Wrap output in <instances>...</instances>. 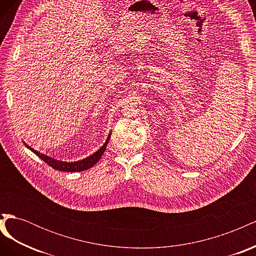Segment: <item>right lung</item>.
<instances>
[{"label": "right lung", "instance_id": "obj_1", "mask_svg": "<svg viewBox=\"0 0 256 256\" xmlns=\"http://www.w3.org/2000/svg\"><path fill=\"white\" fill-rule=\"evenodd\" d=\"M110 136H111V134H109V136H108L104 144L102 147H100V148L97 152H95L94 154H90V157L84 158V159L79 160V161H74V162H65V161L56 160V159L47 156V154H42L40 152L35 150L33 147L28 146L26 143H24V145L28 147L30 150H32L36 154V156L40 157L42 160H44L46 162V164H49L53 168L58 170V171H63V172H81V171H85V170H88V168H90L92 166H94L99 161V159L102 158V154L104 152V150L106 148V145H108V143H109Z\"/></svg>", "mask_w": 256, "mask_h": 256}]
</instances>
